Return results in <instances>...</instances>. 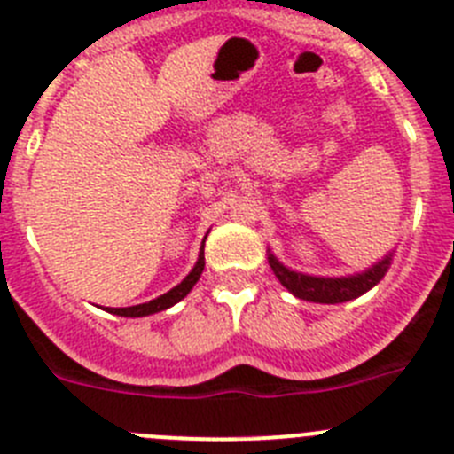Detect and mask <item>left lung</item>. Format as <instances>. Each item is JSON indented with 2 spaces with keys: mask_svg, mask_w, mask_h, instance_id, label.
Here are the masks:
<instances>
[{
  "mask_svg": "<svg viewBox=\"0 0 454 454\" xmlns=\"http://www.w3.org/2000/svg\"><path fill=\"white\" fill-rule=\"evenodd\" d=\"M393 252H388L387 256H382L380 262L372 263V266L366 268L364 272H355V275L346 277H320L291 270V268L284 266L270 250H268V263H270L277 279L282 282V286H286L295 298L318 304H339L359 298V295H364V293L371 291L372 286H377V284L382 282V277L387 275L388 268H391Z\"/></svg>",
  "mask_w": 454,
  "mask_h": 454,
  "instance_id": "obj_1",
  "label": "left lung"
}]
</instances>
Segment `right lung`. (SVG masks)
I'll return each instance as SVG.
<instances>
[{"mask_svg": "<svg viewBox=\"0 0 454 454\" xmlns=\"http://www.w3.org/2000/svg\"><path fill=\"white\" fill-rule=\"evenodd\" d=\"M204 270V243L200 247V254H198V262L192 266V270L184 277L182 282L177 284L175 288H170L168 293L159 295V298L150 300V302H143V304H136V307H106L108 314H115V316H124V318H143V316H152V314H159V311H166L170 309L172 304H177L179 300H184L191 293V288L198 284V279L202 277Z\"/></svg>", "mask_w": 454, "mask_h": 454, "instance_id": "obj_1", "label": "right lung"}]
</instances>
